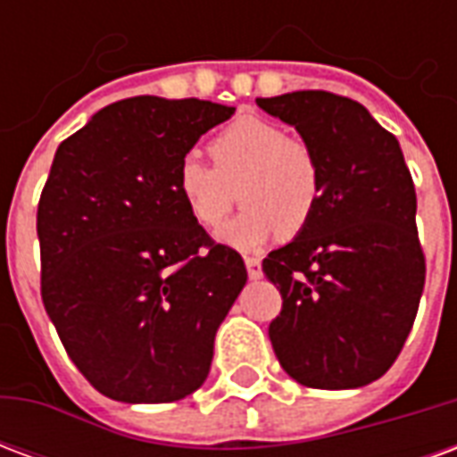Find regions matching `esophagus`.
Returning a JSON list of instances; mask_svg holds the SVG:
<instances>
[{
	"label": "esophagus",
	"mask_w": 457,
	"mask_h": 457,
	"mask_svg": "<svg viewBox=\"0 0 457 457\" xmlns=\"http://www.w3.org/2000/svg\"><path fill=\"white\" fill-rule=\"evenodd\" d=\"M245 264H247L249 278H262V262H259L257 257H247L245 259Z\"/></svg>",
	"instance_id": "34e87169"
}]
</instances>
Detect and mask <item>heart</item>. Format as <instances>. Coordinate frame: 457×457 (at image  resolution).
I'll list each match as a JSON object with an SVG mask.
<instances>
[{
  "label": "heart",
  "mask_w": 457,
  "mask_h": 457,
  "mask_svg": "<svg viewBox=\"0 0 457 457\" xmlns=\"http://www.w3.org/2000/svg\"><path fill=\"white\" fill-rule=\"evenodd\" d=\"M212 166L186 156L176 169V190L203 229H215L237 198L247 205L220 229L229 247H262L269 237H296L316 218L323 170L306 141L288 137L274 121L245 117L208 144Z\"/></svg>",
  "instance_id": "obj_1"
}]
</instances>
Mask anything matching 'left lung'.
I'll use <instances>...</instances> for the list:
<instances>
[{
	"label": "left lung",
	"mask_w": 457,
	"mask_h": 457,
	"mask_svg": "<svg viewBox=\"0 0 457 457\" xmlns=\"http://www.w3.org/2000/svg\"><path fill=\"white\" fill-rule=\"evenodd\" d=\"M257 104L296 127L323 170L316 218L262 262L284 298L269 340L298 384L357 389L392 367L421 301L411 173L396 137L350 97L298 90Z\"/></svg>",
	"instance_id": "obj_1"
}]
</instances>
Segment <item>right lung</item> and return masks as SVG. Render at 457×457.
<instances>
[{
	"label": "right lung",
	"instance_id": "1",
	"mask_svg": "<svg viewBox=\"0 0 457 457\" xmlns=\"http://www.w3.org/2000/svg\"><path fill=\"white\" fill-rule=\"evenodd\" d=\"M232 114L141 95L107 104L55 151L36 215L41 298L75 367L114 402L195 392L247 284L242 257L193 222L176 190L180 161Z\"/></svg>",
	"mask_w": 457,
	"mask_h": 457
}]
</instances>
